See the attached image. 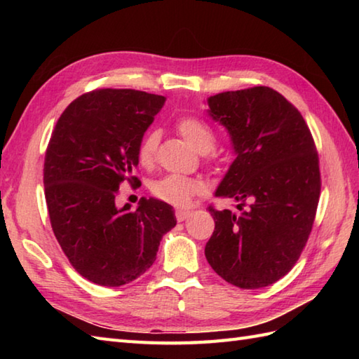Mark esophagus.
Here are the masks:
<instances>
[{"label":"esophagus","mask_w":359,"mask_h":359,"mask_svg":"<svg viewBox=\"0 0 359 359\" xmlns=\"http://www.w3.org/2000/svg\"><path fill=\"white\" fill-rule=\"evenodd\" d=\"M191 215H193L191 210H184V208L175 210V217H177L179 222H184V220H187Z\"/></svg>","instance_id":"34e87169"}]
</instances>
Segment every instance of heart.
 <instances>
[{
    "mask_svg": "<svg viewBox=\"0 0 359 359\" xmlns=\"http://www.w3.org/2000/svg\"><path fill=\"white\" fill-rule=\"evenodd\" d=\"M175 131L180 134L182 139L189 147L201 152V154L208 152L215 144V129L201 117L187 116L179 118L177 123H175ZM157 144V133L149 131L148 134H144L139 147H137V158H139L142 166H149L154 162ZM151 191L160 201L175 205V207H185L193 199V196L202 191V184L199 180L187 177V175L168 174L152 182Z\"/></svg>",
    "mask_w": 359,
    "mask_h": 359,
    "instance_id": "heart-1",
    "label": "heart"
}]
</instances>
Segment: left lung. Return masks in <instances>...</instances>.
Wrapping results in <instances>:
<instances>
[{"label": "left lung", "instance_id": "1", "mask_svg": "<svg viewBox=\"0 0 359 359\" xmlns=\"http://www.w3.org/2000/svg\"><path fill=\"white\" fill-rule=\"evenodd\" d=\"M207 103L236 156L215 196L234 199L238 211L210 207L216 226L205 257L230 284L262 288L293 269L313 226L321 191L313 137L271 88L228 90Z\"/></svg>", "mask_w": 359, "mask_h": 359}]
</instances>
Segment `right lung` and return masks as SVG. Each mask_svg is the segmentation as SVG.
<instances>
[{"label": "right lung", "mask_w": 359, "mask_h": 359, "mask_svg": "<svg viewBox=\"0 0 359 359\" xmlns=\"http://www.w3.org/2000/svg\"><path fill=\"white\" fill-rule=\"evenodd\" d=\"M166 98L134 89H98L67 106L44 158V194L53 234L83 278L129 284L154 264L177 220L171 205L144 199L118 208L120 185L139 165L137 147Z\"/></svg>", "instance_id": "1"}]
</instances>
